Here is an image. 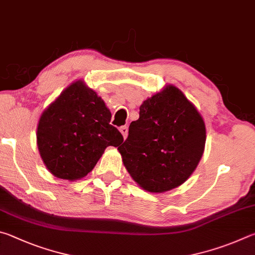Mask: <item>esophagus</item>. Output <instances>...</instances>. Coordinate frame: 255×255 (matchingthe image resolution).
<instances>
[{
  "instance_id": "1",
  "label": "esophagus",
  "mask_w": 255,
  "mask_h": 255,
  "mask_svg": "<svg viewBox=\"0 0 255 255\" xmlns=\"http://www.w3.org/2000/svg\"><path fill=\"white\" fill-rule=\"evenodd\" d=\"M120 132L122 133V135H123L124 139H127V136H128V127H121V128H120Z\"/></svg>"
}]
</instances>
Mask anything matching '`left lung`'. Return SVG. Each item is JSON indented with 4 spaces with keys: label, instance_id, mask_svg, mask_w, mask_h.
I'll use <instances>...</instances> for the list:
<instances>
[{
    "label": "left lung",
    "instance_id": "1",
    "mask_svg": "<svg viewBox=\"0 0 255 255\" xmlns=\"http://www.w3.org/2000/svg\"><path fill=\"white\" fill-rule=\"evenodd\" d=\"M206 127L179 88L166 85L140 106L118 150L132 179L149 193L161 194L188 179L203 157Z\"/></svg>",
    "mask_w": 255,
    "mask_h": 255
}]
</instances>
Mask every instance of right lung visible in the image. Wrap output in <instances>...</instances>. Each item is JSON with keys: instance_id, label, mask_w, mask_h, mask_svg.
<instances>
[{"instance_id": "right-lung-1", "label": "right lung", "mask_w": 255, "mask_h": 255, "mask_svg": "<svg viewBox=\"0 0 255 255\" xmlns=\"http://www.w3.org/2000/svg\"><path fill=\"white\" fill-rule=\"evenodd\" d=\"M111 118L105 102L83 79L66 87L38 122L37 145L48 170L69 181L86 177L107 146L123 142Z\"/></svg>"}]
</instances>
